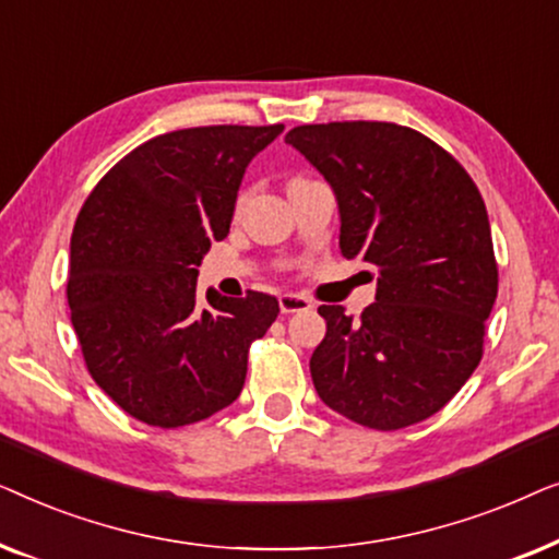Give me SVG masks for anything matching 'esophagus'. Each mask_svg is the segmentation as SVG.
Listing matches in <instances>:
<instances>
[{
  "instance_id": "34e87169",
  "label": "esophagus",
  "mask_w": 559,
  "mask_h": 559,
  "mask_svg": "<svg viewBox=\"0 0 559 559\" xmlns=\"http://www.w3.org/2000/svg\"><path fill=\"white\" fill-rule=\"evenodd\" d=\"M280 310L285 312V316H289V312H305V310H312V302L308 297L287 293V295H280Z\"/></svg>"
}]
</instances>
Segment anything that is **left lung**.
<instances>
[{"label":"left lung","mask_w":559,"mask_h":559,"mask_svg":"<svg viewBox=\"0 0 559 559\" xmlns=\"http://www.w3.org/2000/svg\"><path fill=\"white\" fill-rule=\"evenodd\" d=\"M331 186L338 247L369 266L361 320L320 305L310 373L320 400L371 430L445 407L476 371L499 293L491 224L471 175L425 134L389 121L295 127L285 136Z\"/></svg>","instance_id":"8db88e82"}]
</instances>
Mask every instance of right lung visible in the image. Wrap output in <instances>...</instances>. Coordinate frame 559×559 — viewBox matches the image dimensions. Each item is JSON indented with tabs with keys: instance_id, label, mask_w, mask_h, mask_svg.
I'll return each instance as SVG.
<instances>
[{
	"instance_id": "1",
	"label": "right lung",
	"mask_w": 559,
	"mask_h": 559,
	"mask_svg": "<svg viewBox=\"0 0 559 559\" xmlns=\"http://www.w3.org/2000/svg\"><path fill=\"white\" fill-rule=\"evenodd\" d=\"M195 127L159 134L98 180L75 218L68 308L91 377L152 427L201 423L247 379L251 341L277 318L272 295L205 289L198 266L228 236L243 173L282 134Z\"/></svg>"
}]
</instances>
